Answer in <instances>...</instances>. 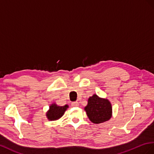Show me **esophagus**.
Returning a JSON list of instances; mask_svg holds the SVG:
<instances>
[{
	"label": "esophagus",
	"instance_id": "1",
	"mask_svg": "<svg viewBox=\"0 0 154 154\" xmlns=\"http://www.w3.org/2000/svg\"><path fill=\"white\" fill-rule=\"evenodd\" d=\"M72 106L73 107H77L79 106V104L78 102L75 101V102H72Z\"/></svg>",
	"mask_w": 154,
	"mask_h": 154
}]
</instances>
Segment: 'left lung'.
Returning <instances> with one entry per match:
<instances>
[{"instance_id":"obj_1","label":"left lung","mask_w":154,"mask_h":154,"mask_svg":"<svg viewBox=\"0 0 154 154\" xmlns=\"http://www.w3.org/2000/svg\"><path fill=\"white\" fill-rule=\"evenodd\" d=\"M85 109L89 119L95 124L102 123L108 121L112 115L110 102L106 99L99 97L96 94L88 99Z\"/></svg>"}]
</instances>
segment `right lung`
Returning <instances> with one entry per match:
<instances>
[{"label": "right lung", "instance_id": "add662e5", "mask_svg": "<svg viewBox=\"0 0 154 154\" xmlns=\"http://www.w3.org/2000/svg\"><path fill=\"white\" fill-rule=\"evenodd\" d=\"M68 108V106L67 104L63 106H60L55 103L52 104L50 106L49 110L46 113L47 118L50 121L57 120L64 115L65 111Z\"/></svg>", "mask_w": 154, "mask_h": 154}]
</instances>
